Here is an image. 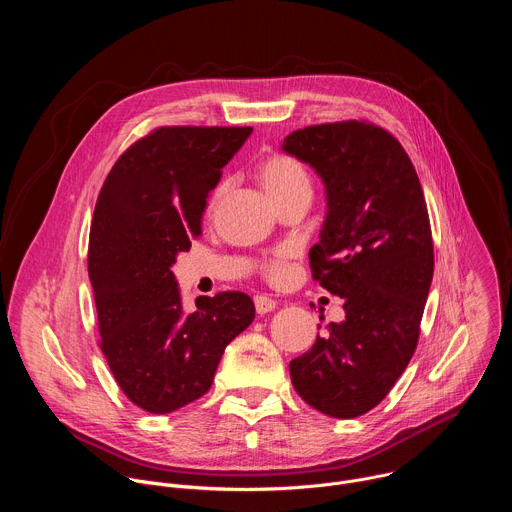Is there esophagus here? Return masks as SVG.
Listing matches in <instances>:
<instances>
[{
    "label": "esophagus",
    "instance_id": "esophagus-1",
    "mask_svg": "<svg viewBox=\"0 0 512 512\" xmlns=\"http://www.w3.org/2000/svg\"><path fill=\"white\" fill-rule=\"evenodd\" d=\"M275 308H277V302H275V300H271V298H267V296H255V310H257V314L265 316V314L273 312Z\"/></svg>",
    "mask_w": 512,
    "mask_h": 512
}]
</instances>
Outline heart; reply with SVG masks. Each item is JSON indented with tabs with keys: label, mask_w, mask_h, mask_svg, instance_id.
<instances>
[{
	"label": "heart",
	"mask_w": 512,
	"mask_h": 512,
	"mask_svg": "<svg viewBox=\"0 0 512 512\" xmlns=\"http://www.w3.org/2000/svg\"><path fill=\"white\" fill-rule=\"evenodd\" d=\"M259 176H261V182H263L267 194L273 198V202L287 198V196L300 194V192H312L310 174L304 168V164L300 160H296L294 156L275 154V156L267 158L265 164L261 166ZM223 190H225V184H221L214 190V200L223 194ZM281 259H283V255H279L267 263L269 277L277 279L281 275V271H283Z\"/></svg>",
	"instance_id": "obj_1"
}]
</instances>
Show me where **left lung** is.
<instances>
[{"label": "left lung", "instance_id": "obj_1", "mask_svg": "<svg viewBox=\"0 0 512 512\" xmlns=\"http://www.w3.org/2000/svg\"><path fill=\"white\" fill-rule=\"evenodd\" d=\"M281 150L324 182L326 218L310 267L346 314L289 362L291 383L324 415L352 419L387 397L417 346L433 277L423 190L403 145L373 123L304 127Z\"/></svg>", "mask_w": 512, "mask_h": 512}]
</instances>
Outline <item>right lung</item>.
<instances>
[{
  "mask_svg": "<svg viewBox=\"0 0 512 512\" xmlns=\"http://www.w3.org/2000/svg\"><path fill=\"white\" fill-rule=\"evenodd\" d=\"M251 127H160L111 168L93 214L89 279L101 350L131 403L172 413L202 397L227 344L255 318L241 291L196 298L186 314L172 273Z\"/></svg>",
  "mask_w": 512,
  "mask_h": 512,
  "instance_id": "add662e5",
  "label": "right lung"
}]
</instances>
